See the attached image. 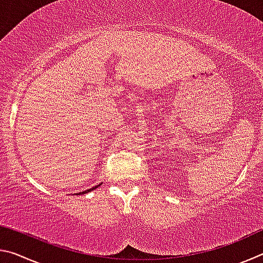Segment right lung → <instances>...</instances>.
<instances>
[{"instance_id": "add662e5", "label": "right lung", "mask_w": 263, "mask_h": 263, "mask_svg": "<svg viewBox=\"0 0 263 263\" xmlns=\"http://www.w3.org/2000/svg\"><path fill=\"white\" fill-rule=\"evenodd\" d=\"M100 185V184H99ZM99 185H95L94 186V188H90V189H87L86 191H82V193H80V195H81V194H87V193H89V191H91V190H94V189H96L97 188V186H99Z\"/></svg>"}]
</instances>
